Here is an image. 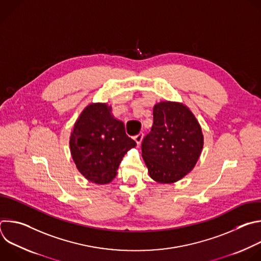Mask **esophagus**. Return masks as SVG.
I'll use <instances>...</instances> for the list:
<instances>
[{
	"label": "esophagus",
	"instance_id": "1",
	"mask_svg": "<svg viewBox=\"0 0 261 261\" xmlns=\"http://www.w3.org/2000/svg\"><path fill=\"white\" fill-rule=\"evenodd\" d=\"M142 139H143V133H139V134H137V135L134 136V140H135L138 144L142 141Z\"/></svg>",
	"mask_w": 261,
	"mask_h": 261
}]
</instances>
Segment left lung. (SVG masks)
Instances as JSON below:
<instances>
[{
    "mask_svg": "<svg viewBox=\"0 0 261 261\" xmlns=\"http://www.w3.org/2000/svg\"><path fill=\"white\" fill-rule=\"evenodd\" d=\"M153 117L151 132L141 143L142 158L153 179L171 184L195 166L203 135L193 114L180 103L160 102L154 107Z\"/></svg>",
    "mask_w": 261,
    "mask_h": 261,
    "instance_id": "obj_1",
    "label": "left lung"
}]
</instances>
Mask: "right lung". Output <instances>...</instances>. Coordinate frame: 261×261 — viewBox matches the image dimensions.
I'll return each instance as SVG.
<instances>
[{"mask_svg":"<svg viewBox=\"0 0 261 261\" xmlns=\"http://www.w3.org/2000/svg\"><path fill=\"white\" fill-rule=\"evenodd\" d=\"M136 142L127 136L123 122L110 115V107L89 105L74 125L70 137L72 158L80 172L95 184L113 180L125 154Z\"/></svg>","mask_w":261,"mask_h":261,"instance_id":"add662e5","label":"right lung"}]
</instances>
